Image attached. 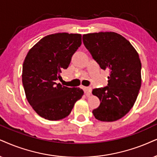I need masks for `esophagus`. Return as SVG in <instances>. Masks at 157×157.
Listing matches in <instances>:
<instances>
[{"label": "esophagus", "mask_w": 157, "mask_h": 157, "mask_svg": "<svg viewBox=\"0 0 157 157\" xmlns=\"http://www.w3.org/2000/svg\"><path fill=\"white\" fill-rule=\"evenodd\" d=\"M83 90H84L85 95H87V96H89L91 93V91H92L91 88H89V87H83Z\"/></svg>", "instance_id": "esophagus-1"}]
</instances>
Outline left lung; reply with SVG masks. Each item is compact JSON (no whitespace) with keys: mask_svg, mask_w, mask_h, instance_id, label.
<instances>
[{"mask_svg":"<svg viewBox=\"0 0 157 157\" xmlns=\"http://www.w3.org/2000/svg\"><path fill=\"white\" fill-rule=\"evenodd\" d=\"M85 46L101 68L109 71L108 86L93 90L101 104L93 111L95 118L114 122L130 112L141 86L139 55L128 40L114 32L83 35Z\"/></svg>","mask_w":157,"mask_h":157,"instance_id":"1","label":"left lung"}]
</instances>
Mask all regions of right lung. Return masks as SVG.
<instances>
[{"label": "right lung", "mask_w": 157, "mask_h": 157, "mask_svg": "<svg viewBox=\"0 0 157 157\" xmlns=\"http://www.w3.org/2000/svg\"><path fill=\"white\" fill-rule=\"evenodd\" d=\"M80 34L59 33L43 37L26 56L22 83L27 101L35 112L48 120H60L72 112L83 90L58 82L71 59L82 44Z\"/></svg>", "instance_id": "obj_1"}]
</instances>
